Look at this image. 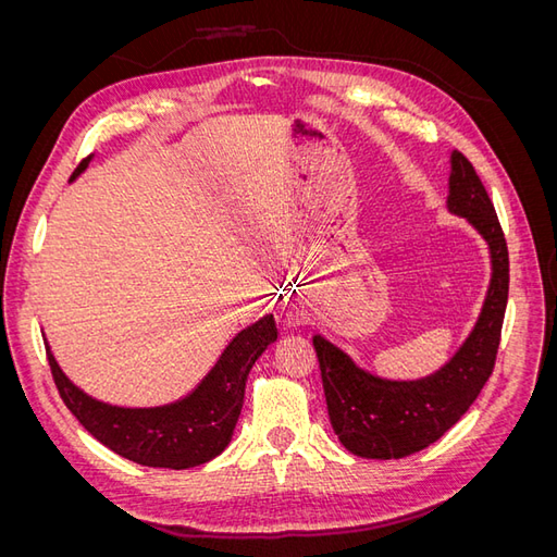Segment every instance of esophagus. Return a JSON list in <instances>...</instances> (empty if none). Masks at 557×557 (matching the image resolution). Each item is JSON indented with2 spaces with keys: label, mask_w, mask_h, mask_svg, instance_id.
<instances>
[{
  "label": "esophagus",
  "mask_w": 557,
  "mask_h": 557,
  "mask_svg": "<svg viewBox=\"0 0 557 557\" xmlns=\"http://www.w3.org/2000/svg\"><path fill=\"white\" fill-rule=\"evenodd\" d=\"M283 320H285V325L297 327V325H301L307 320V311H305V307L297 305V301H295V305H290L288 309H285Z\"/></svg>",
  "instance_id": "obj_1"
}]
</instances>
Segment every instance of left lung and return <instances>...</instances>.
Wrapping results in <instances>:
<instances>
[{
    "instance_id": "1",
    "label": "left lung",
    "mask_w": 557,
    "mask_h": 557,
    "mask_svg": "<svg viewBox=\"0 0 557 557\" xmlns=\"http://www.w3.org/2000/svg\"><path fill=\"white\" fill-rule=\"evenodd\" d=\"M446 207L485 239L493 274L474 330L442 369L416 381L381 379L325 336H313L330 423L346 450L360 458L399 460L442 440L493 374L509 299V250L491 197L458 150L450 153Z\"/></svg>"
}]
</instances>
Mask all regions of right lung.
I'll list each match as a JSON object with an SVG mask.
<instances>
[{
    "instance_id": "right-lung-1",
    "label": "right lung",
    "mask_w": 557,
    "mask_h": 557,
    "mask_svg": "<svg viewBox=\"0 0 557 557\" xmlns=\"http://www.w3.org/2000/svg\"><path fill=\"white\" fill-rule=\"evenodd\" d=\"M88 164L90 158L83 160L74 170L72 181L86 172ZM276 336L274 315L260 318L258 323L234 336L190 395L164 407L146 409L113 407L90 397L66 379L48 342L46 352L50 374L66 409L99 444L144 467L190 469L213 460L227 448L244 407L246 379L267 346L276 342Z\"/></svg>"
}]
</instances>
